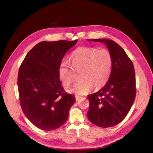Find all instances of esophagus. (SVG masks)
I'll use <instances>...</instances> for the list:
<instances>
[{
	"label": "esophagus",
	"instance_id": "1",
	"mask_svg": "<svg viewBox=\"0 0 153 153\" xmlns=\"http://www.w3.org/2000/svg\"><path fill=\"white\" fill-rule=\"evenodd\" d=\"M80 98H81L80 97H78V96H76V97H75V100H76V101H78Z\"/></svg>",
	"mask_w": 153,
	"mask_h": 153
}]
</instances>
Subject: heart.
<instances>
[{
    "label": "heart",
    "mask_w": 153,
    "mask_h": 153,
    "mask_svg": "<svg viewBox=\"0 0 153 153\" xmlns=\"http://www.w3.org/2000/svg\"><path fill=\"white\" fill-rule=\"evenodd\" d=\"M73 68L79 69L81 79L70 91L76 95L88 94L93 88L104 86L110 78L113 68V59L110 51L106 48L98 49L92 47H81L73 51L70 56ZM58 76L65 85L73 81V71L66 60H63L58 68Z\"/></svg>",
    "instance_id": "b5f03b06"
}]
</instances>
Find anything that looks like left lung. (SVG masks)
<instances>
[{"label": "left lung", "mask_w": 153, "mask_h": 153, "mask_svg": "<svg viewBox=\"0 0 153 153\" xmlns=\"http://www.w3.org/2000/svg\"><path fill=\"white\" fill-rule=\"evenodd\" d=\"M103 42L112 54L113 64L106 85L97 93L88 95V120L101 128L118 125L125 118L136 94L134 65L125 50L117 43L108 39H93Z\"/></svg>", "instance_id": "1"}]
</instances>
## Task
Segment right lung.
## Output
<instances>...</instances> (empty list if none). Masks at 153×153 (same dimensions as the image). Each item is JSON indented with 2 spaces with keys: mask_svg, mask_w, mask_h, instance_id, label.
Wrapping results in <instances>:
<instances>
[{
  "mask_svg": "<svg viewBox=\"0 0 153 153\" xmlns=\"http://www.w3.org/2000/svg\"><path fill=\"white\" fill-rule=\"evenodd\" d=\"M78 40L43 41L25 56L19 68L17 85L24 114L38 128L51 131L67 121L75 97L65 91L58 68Z\"/></svg>",
  "mask_w": 153,
  "mask_h": 153,
  "instance_id": "1",
  "label": "right lung"
}]
</instances>
